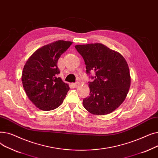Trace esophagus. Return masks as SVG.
Returning <instances> with one entry per match:
<instances>
[{
	"instance_id": "obj_1",
	"label": "esophagus",
	"mask_w": 158,
	"mask_h": 158,
	"mask_svg": "<svg viewBox=\"0 0 158 158\" xmlns=\"http://www.w3.org/2000/svg\"><path fill=\"white\" fill-rule=\"evenodd\" d=\"M79 85H80V83H79V82H77L76 83H74V84H73V86H74V88H77Z\"/></svg>"
}]
</instances>
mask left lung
Segmentation results:
<instances>
[{"label": "left lung", "mask_w": 158, "mask_h": 158, "mask_svg": "<svg viewBox=\"0 0 158 158\" xmlns=\"http://www.w3.org/2000/svg\"><path fill=\"white\" fill-rule=\"evenodd\" d=\"M82 56L86 73L95 72L89 82V95L83 99L85 108L94 114L113 112L125 100L131 85L129 66L120 53L102 44L75 46Z\"/></svg>", "instance_id": "1"}]
</instances>
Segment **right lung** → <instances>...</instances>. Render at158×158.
I'll return each instance as SVG.
<instances>
[{
    "label": "right lung",
    "instance_id": "1",
    "mask_svg": "<svg viewBox=\"0 0 158 158\" xmlns=\"http://www.w3.org/2000/svg\"><path fill=\"white\" fill-rule=\"evenodd\" d=\"M72 41L58 40L44 45L33 53L23 69L22 81L29 100L43 111L59 107L70 89L57 75V61L72 45Z\"/></svg>",
    "mask_w": 158,
    "mask_h": 158
}]
</instances>
